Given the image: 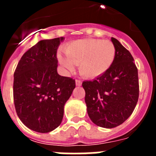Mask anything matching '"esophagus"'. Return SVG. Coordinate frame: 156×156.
<instances>
[{"label":"esophagus","mask_w":156,"mask_h":156,"mask_svg":"<svg viewBox=\"0 0 156 156\" xmlns=\"http://www.w3.org/2000/svg\"><path fill=\"white\" fill-rule=\"evenodd\" d=\"M81 84H82V81H81L80 80H76V86H80Z\"/></svg>","instance_id":"esophagus-1"}]
</instances>
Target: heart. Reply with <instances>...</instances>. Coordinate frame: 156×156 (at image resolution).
<instances>
[{
	"label": "heart",
	"mask_w": 156,
	"mask_h": 156,
	"mask_svg": "<svg viewBox=\"0 0 156 156\" xmlns=\"http://www.w3.org/2000/svg\"><path fill=\"white\" fill-rule=\"evenodd\" d=\"M66 55L58 54V60L63 68L71 73L79 65L82 76L94 78L108 71L115 59V48L109 41L83 39L75 41L64 48Z\"/></svg>",
	"instance_id": "obj_1"
}]
</instances>
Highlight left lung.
I'll use <instances>...</instances> for the list:
<instances>
[{
	"mask_svg": "<svg viewBox=\"0 0 156 156\" xmlns=\"http://www.w3.org/2000/svg\"><path fill=\"white\" fill-rule=\"evenodd\" d=\"M114 62L108 71L92 81H84L85 103L92 122L104 128H114L131 115L139 97L137 69L131 54L114 37Z\"/></svg>",
	"mask_w": 156,
	"mask_h": 156,
	"instance_id": "left-lung-1",
	"label": "left lung"
}]
</instances>
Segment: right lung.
Returning <instances> with one entry per match:
<instances>
[{
  "label": "right lung",
  "instance_id": "obj_1",
  "mask_svg": "<svg viewBox=\"0 0 156 156\" xmlns=\"http://www.w3.org/2000/svg\"><path fill=\"white\" fill-rule=\"evenodd\" d=\"M63 41H40L22 56L14 73L16 113L34 131L48 133L61 124L65 104L76 87L74 80L57 72L56 54Z\"/></svg>",
  "mask_w": 156,
  "mask_h": 156
}]
</instances>
